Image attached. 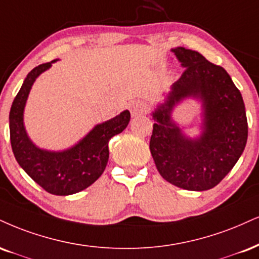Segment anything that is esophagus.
<instances>
[{"label": "esophagus", "mask_w": 259, "mask_h": 259, "mask_svg": "<svg viewBox=\"0 0 259 259\" xmlns=\"http://www.w3.org/2000/svg\"><path fill=\"white\" fill-rule=\"evenodd\" d=\"M147 111H148V106L145 101H142V100H136V101H133V104L130 105V112H132L133 117L146 113Z\"/></svg>", "instance_id": "obj_1"}]
</instances>
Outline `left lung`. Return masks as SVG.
<instances>
[{
    "instance_id": "left-lung-1",
    "label": "left lung",
    "mask_w": 259,
    "mask_h": 259,
    "mask_svg": "<svg viewBox=\"0 0 259 259\" xmlns=\"http://www.w3.org/2000/svg\"><path fill=\"white\" fill-rule=\"evenodd\" d=\"M172 52L186 68L153 113L149 149L171 185L207 191L228 175L244 152L248 133L244 100L223 67L183 47ZM188 96L200 98L204 107L203 133L195 140L186 138L169 118L173 106Z\"/></svg>"
}]
</instances>
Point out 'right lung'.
<instances>
[{
	"mask_svg": "<svg viewBox=\"0 0 259 259\" xmlns=\"http://www.w3.org/2000/svg\"><path fill=\"white\" fill-rule=\"evenodd\" d=\"M38 65L26 76L9 112L11 145L15 159L25 172L46 192L54 195H70L92 186L104 172L108 161V142L123 132L130 120V112L99 124L72 148L64 152H48L37 148L25 132L23 113L30 89L37 77L52 66Z\"/></svg>",
	"mask_w": 259,
	"mask_h": 259,
	"instance_id": "right-lung-1",
	"label": "right lung"
}]
</instances>
